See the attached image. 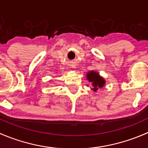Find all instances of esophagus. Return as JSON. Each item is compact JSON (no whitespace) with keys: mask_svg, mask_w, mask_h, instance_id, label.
Returning a JSON list of instances; mask_svg holds the SVG:
<instances>
[{"mask_svg":"<svg viewBox=\"0 0 148 148\" xmlns=\"http://www.w3.org/2000/svg\"><path fill=\"white\" fill-rule=\"evenodd\" d=\"M71 67L72 69H76V68H77V66H76V65H71Z\"/></svg>","mask_w":148,"mask_h":148,"instance_id":"obj_1","label":"esophagus"}]
</instances>
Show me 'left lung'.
Instances as JSON below:
<instances>
[{"instance_id":"left-lung-1","label":"left lung","mask_w":148,"mask_h":148,"mask_svg":"<svg viewBox=\"0 0 148 148\" xmlns=\"http://www.w3.org/2000/svg\"><path fill=\"white\" fill-rule=\"evenodd\" d=\"M86 80H88V82L92 86L91 89L94 92H97V90H98V88H102L105 84V79L99 75L97 71H89L86 73Z\"/></svg>"}]
</instances>
